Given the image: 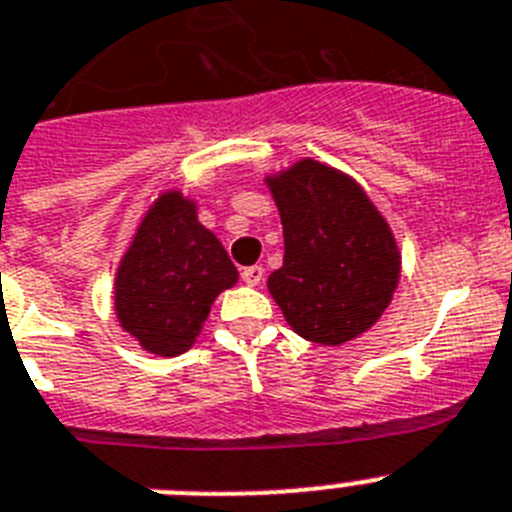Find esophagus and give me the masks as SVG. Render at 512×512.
<instances>
[{
  "label": "esophagus",
  "mask_w": 512,
  "mask_h": 512,
  "mask_svg": "<svg viewBox=\"0 0 512 512\" xmlns=\"http://www.w3.org/2000/svg\"><path fill=\"white\" fill-rule=\"evenodd\" d=\"M241 277L248 287H259V284L264 282V266H246V269L241 271Z\"/></svg>",
  "instance_id": "obj_1"
}]
</instances>
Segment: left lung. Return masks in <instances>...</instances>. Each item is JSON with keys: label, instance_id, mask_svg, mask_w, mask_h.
I'll use <instances>...</instances> for the list:
<instances>
[{"label": "left lung", "instance_id": "1", "mask_svg": "<svg viewBox=\"0 0 512 512\" xmlns=\"http://www.w3.org/2000/svg\"><path fill=\"white\" fill-rule=\"evenodd\" d=\"M284 230L269 295L297 336L343 346L390 307L402 253L387 217L354 176L305 156L264 176Z\"/></svg>", "mask_w": 512, "mask_h": 512}]
</instances>
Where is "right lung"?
Masks as SVG:
<instances>
[{
    "label": "right lung",
    "instance_id": "add662e5",
    "mask_svg": "<svg viewBox=\"0 0 512 512\" xmlns=\"http://www.w3.org/2000/svg\"><path fill=\"white\" fill-rule=\"evenodd\" d=\"M197 200L166 189L148 205L112 284L120 328L153 356H179L200 338L212 302L238 282L220 238L197 217Z\"/></svg>",
    "mask_w": 512,
    "mask_h": 512
}]
</instances>
